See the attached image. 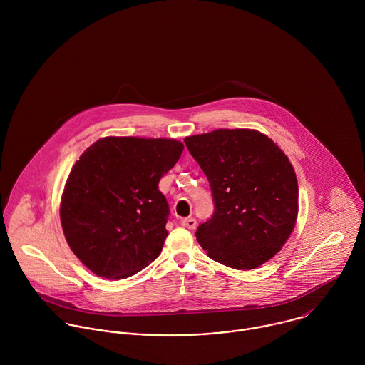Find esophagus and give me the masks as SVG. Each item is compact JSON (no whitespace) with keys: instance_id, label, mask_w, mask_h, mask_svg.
Returning <instances> with one entry per match:
<instances>
[{"instance_id":"esophagus-1","label":"esophagus","mask_w":365,"mask_h":365,"mask_svg":"<svg viewBox=\"0 0 365 365\" xmlns=\"http://www.w3.org/2000/svg\"><path fill=\"white\" fill-rule=\"evenodd\" d=\"M181 225L188 227V229H195L197 227V219L195 217H187L181 222Z\"/></svg>"}]
</instances>
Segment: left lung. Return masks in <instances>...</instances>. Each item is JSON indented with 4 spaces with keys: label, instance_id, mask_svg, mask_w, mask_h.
Returning a JSON list of instances; mask_svg holds the SVG:
<instances>
[{
    "label": "left lung",
    "instance_id": "left-lung-1",
    "mask_svg": "<svg viewBox=\"0 0 365 365\" xmlns=\"http://www.w3.org/2000/svg\"><path fill=\"white\" fill-rule=\"evenodd\" d=\"M208 178L215 212L195 232L212 260L253 269L272 259L298 217L289 158L255 129H217L184 139Z\"/></svg>",
    "mask_w": 365,
    "mask_h": 365
}]
</instances>
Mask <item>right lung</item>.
Instances as JSON below:
<instances>
[{"label":"right lung","mask_w":365,"mask_h":365,"mask_svg":"<svg viewBox=\"0 0 365 365\" xmlns=\"http://www.w3.org/2000/svg\"><path fill=\"white\" fill-rule=\"evenodd\" d=\"M184 150L175 139L108 136L73 165L60 202L71 252L96 275H135L161 253L168 204L160 178Z\"/></svg>","instance_id":"add662e5"}]
</instances>
